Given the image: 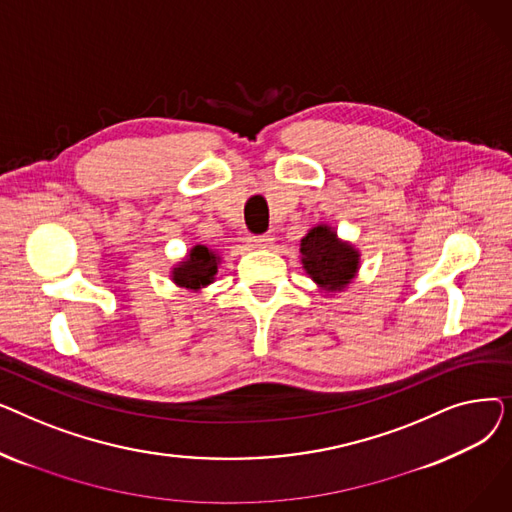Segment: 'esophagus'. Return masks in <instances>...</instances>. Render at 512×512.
<instances>
[{
  "label": "esophagus",
  "instance_id": "34e87169",
  "mask_svg": "<svg viewBox=\"0 0 512 512\" xmlns=\"http://www.w3.org/2000/svg\"><path fill=\"white\" fill-rule=\"evenodd\" d=\"M272 236H267V234H251L249 236V242H251V247H255V249H270L272 247Z\"/></svg>",
  "mask_w": 512,
  "mask_h": 512
}]
</instances>
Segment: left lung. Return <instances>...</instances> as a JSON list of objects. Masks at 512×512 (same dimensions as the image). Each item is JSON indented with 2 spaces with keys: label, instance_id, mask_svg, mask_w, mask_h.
Masks as SVG:
<instances>
[{
  "label": "left lung",
  "instance_id": "obj_1",
  "mask_svg": "<svg viewBox=\"0 0 512 512\" xmlns=\"http://www.w3.org/2000/svg\"><path fill=\"white\" fill-rule=\"evenodd\" d=\"M301 253L307 274L326 290L344 288L353 280L359 265V253L340 242L328 226L313 228L301 240Z\"/></svg>",
  "mask_w": 512,
  "mask_h": 512
}]
</instances>
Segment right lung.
<instances>
[{
    "mask_svg": "<svg viewBox=\"0 0 512 512\" xmlns=\"http://www.w3.org/2000/svg\"><path fill=\"white\" fill-rule=\"evenodd\" d=\"M215 274H218V255L203 245H197L182 265L174 267V282L184 288H201L213 282Z\"/></svg>",
    "mask_w": 512,
    "mask_h": 512,
    "instance_id": "obj_1",
    "label": "right lung"
}]
</instances>
